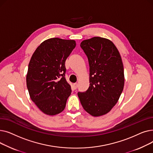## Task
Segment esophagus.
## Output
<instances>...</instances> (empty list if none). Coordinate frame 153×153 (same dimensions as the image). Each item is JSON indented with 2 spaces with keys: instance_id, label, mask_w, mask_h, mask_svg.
<instances>
[{
  "instance_id": "34e87169",
  "label": "esophagus",
  "mask_w": 153,
  "mask_h": 153,
  "mask_svg": "<svg viewBox=\"0 0 153 153\" xmlns=\"http://www.w3.org/2000/svg\"><path fill=\"white\" fill-rule=\"evenodd\" d=\"M72 87H73V89L74 90H76L77 89V83H74V84H72Z\"/></svg>"
}]
</instances>
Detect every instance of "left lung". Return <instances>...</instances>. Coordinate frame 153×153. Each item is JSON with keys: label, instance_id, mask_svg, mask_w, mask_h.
<instances>
[{"label": "left lung", "instance_id": "left-lung-1", "mask_svg": "<svg viewBox=\"0 0 153 153\" xmlns=\"http://www.w3.org/2000/svg\"><path fill=\"white\" fill-rule=\"evenodd\" d=\"M81 47L89 64L90 86L77 95L84 109L94 117L109 112L123 91L125 77L122 60L110 40L101 37L85 39Z\"/></svg>", "mask_w": 153, "mask_h": 153}]
</instances>
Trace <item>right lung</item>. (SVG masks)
Returning <instances> with one entry per match:
<instances>
[{
	"instance_id": "obj_1",
	"label": "right lung",
	"mask_w": 153,
	"mask_h": 153,
	"mask_svg": "<svg viewBox=\"0 0 153 153\" xmlns=\"http://www.w3.org/2000/svg\"><path fill=\"white\" fill-rule=\"evenodd\" d=\"M76 43L53 38L36 48L28 64L27 86L31 100L44 114L57 115L65 108L71 88L65 78V62Z\"/></svg>"
}]
</instances>
